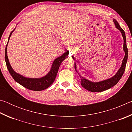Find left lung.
Returning a JSON list of instances; mask_svg holds the SVG:
<instances>
[{
    "label": "left lung",
    "instance_id": "8db88e82",
    "mask_svg": "<svg viewBox=\"0 0 132 132\" xmlns=\"http://www.w3.org/2000/svg\"><path fill=\"white\" fill-rule=\"evenodd\" d=\"M113 22H114L116 28L118 29L122 34L123 39V51L125 52V57L122 61V65L120 66V69L117 71V73L113 77H111L110 79L98 82H93L86 79V78L82 77L81 76H80L79 74V72L77 71L76 69V63H75V70L76 71V72H77L78 74H79L80 77V79H81V85L82 87L85 89H86L87 90L91 91V92H101V91H104L112 87L115 85L117 84L118 82L121 79L122 75H123V73L125 70L126 64L127 63V61H128V48H127L126 46V35H125V31L120 27L119 23H118V21L115 19H113Z\"/></svg>",
    "mask_w": 132,
    "mask_h": 132
}]
</instances>
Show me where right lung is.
<instances>
[{
    "label": "right lung",
    "mask_w": 132,
    "mask_h": 132,
    "mask_svg": "<svg viewBox=\"0 0 132 132\" xmlns=\"http://www.w3.org/2000/svg\"><path fill=\"white\" fill-rule=\"evenodd\" d=\"M15 28H14L10 32V35L8 38L7 44L6 45L5 49V57L4 58H5L7 68L9 71L10 75L12 76L13 79L15 81L17 82L20 84H21V86H23L25 88L29 89V90L32 91H41L48 88L53 83V81H55L58 70H59V66L62 63V62L64 60H65L66 58H68V56L69 55V52L68 51H67L66 52H64L61 56L55 59L53 62L50 71L45 76H43L41 78H28L24 77L23 76L16 73L13 70L10 64L7 54V48L8 42L9 41L11 35H12L13 31L15 30Z\"/></svg>",
    "instance_id": "1"
}]
</instances>
